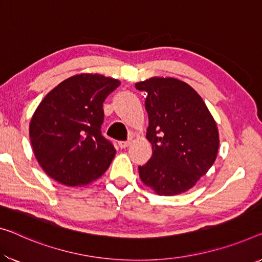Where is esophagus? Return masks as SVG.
I'll list each match as a JSON object with an SVG mask.
<instances>
[{"label":"esophagus","instance_id":"esophagus-1","mask_svg":"<svg viewBox=\"0 0 262 262\" xmlns=\"http://www.w3.org/2000/svg\"><path fill=\"white\" fill-rule=\"evenodd\" d=\"M118 144H119V146L122 147V148H125V147H127V146H130V144H131V139L124 140V142H119Z\"/></svg>","mask_w":262,"mask_h":262}]
</instances>
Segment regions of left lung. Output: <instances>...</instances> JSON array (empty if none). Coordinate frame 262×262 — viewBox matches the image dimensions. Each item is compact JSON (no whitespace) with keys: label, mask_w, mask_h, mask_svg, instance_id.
<instances>
[{"label":"left lung","mask_w":262,"mask_h":262,"mask_svg":"<svg viewBox=\"0 0 262 262\" xmlns=\"http://www.w3.org/2000/svg\"><path fill=\"white\" fill-rule=\"evenodd\" d=\"M147 94L146 138L152 157L139 177L159 195H176L194 186L214 163L219 132L206 104L187 83L152 77L136 83Z\"/></svg>","instance_id":"1"}]
</instances>
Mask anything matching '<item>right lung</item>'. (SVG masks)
Here are the masks:
<instances>
[{"label":"right lung","instance_id":"right-lung-1","mask_svg":"<svg viewBox=\"0 0 262 262\" xmlns=\"http://www.w3.org/2000/svg\"><path fill=\"white\" fill-rule=\"evenodd\" d=\"M119 85L103 75L79 74L39 103L30 120V142L38 164L56 182L83 186L110 166L116 148L100 132L103 103Z\"/></svg>","mask_w":262,"mask_h":262}]
</instances>
